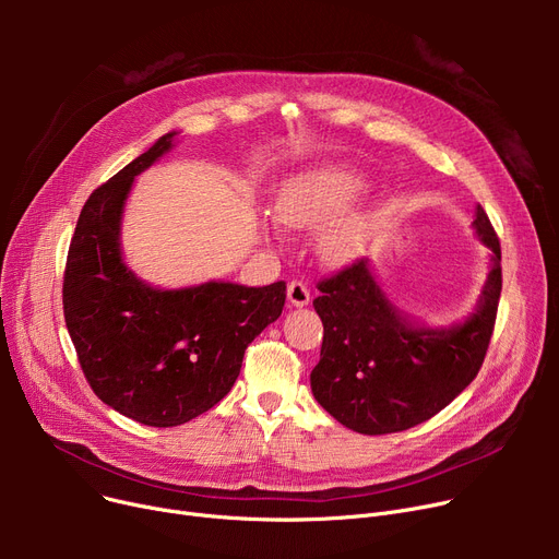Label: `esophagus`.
<instances>
[{"mask_svg":"<svg viewBox=\"0 0 559 559\" xmlns=\"http://www.w3.org/2000/svg\"><path fill=\"white\" fill-rule=\"evenodd\" d=\"M287 299H289L292 306H297V308L308 306L310 304V289H308V285L304 281H292L287 285Z\"/></svg>","mask_w":559,"mask_h":559,"instance_id":"obj_1","label":"esophagus"}]
</instances>
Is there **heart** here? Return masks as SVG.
<instances>
[{
  "instance_id": "heart-1",
  "label": "heart",
  "mask_w": 559,
  "mask_h": 559,
  "mask_svg": "<svg viewBox=\"0 0 559 559\" xmlns=\"http://www.w3.org/2000/svg\"><path fill=\"white\" fill-rule=\"evenodd\" d=\"M365 179L348 167L326 165L304 171L283 183L276 201L281 222L289 226H324L342 217L365 190ZM360 224L337 222L324 233V251L333 260L354 255L360 245Z\"/></svg>"
}]
</instances>
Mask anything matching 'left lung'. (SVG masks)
Masks as SVG:
<instances>
[{
	"label": "left lung",
	"mask_w": 559,
	"mask_h": 559,
	"mask_svg": "<svg viewBox=\"0 0 559 559\" xmlns=\"http://www.w3.org/2000/svg\"><path fill=\"white\" fill-rule=\"evenodd\" d=\"M476 233L493 251L476 314L449 331L409 324L376 283L367 258L321 278L312 301L324 324L310 373L317 403L342 426L388 435L428 421L478 376L503 289L501 242L478 205Z\"/></svg>",
	"instance_id": "left-lung-1"
}]
</instances>
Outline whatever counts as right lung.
I'll return each mask as SVG.
<instances>
[{"mask_svg":"<svg viewBox=\"0 0 559 559\" xmlns=\"http://www.w3.org/2000/svg\"><path fill=\"white\" fill-rule=\"evenodd\" d=\"M163 135L87 197L63 276V314L83 376L117 413L144 426H181L219 403L247 346L276 321L285 283H203L154 289L120 253V219L135 176L156 163Z\"/></svg>","mask_w":559,"mask_h":559,"instance_id":"add662e5","label":"right lung"}]
</instances>
